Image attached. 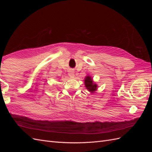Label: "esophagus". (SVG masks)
<instances>
[{
  "label": "esophagus",
  "instance_id": "1",
  "mask_svg": "<svg viewBox=\"0 0 152 152\" xmlns=\"http://www.w3.org/2000/svg\"><path fill=\"white\" fill-rule=\"evenodd\" d=\"M68 75L70 76V77H75L74 72H73V70H70L68 72Z\"/></svg>",
  "mask_w": 152,
  "mask_h": 152
}]
</instances>
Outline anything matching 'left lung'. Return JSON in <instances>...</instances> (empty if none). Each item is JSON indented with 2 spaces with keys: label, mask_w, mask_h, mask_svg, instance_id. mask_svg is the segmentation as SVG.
I'll return each instance as SVG.
<instances>
[{
  "label": "left lung",
  "mask_w": 152,
  "mask_h": 152,
  "mask_svg": "<svg viewBox=\"0 0 152 152\" xmlns=\"http://www.w3.org/2000/svg\"><path fill=\"white\" fill-rule=\"evenodd\" d=\"M84 84L86 89L91 93H94V92L97 90L98 87V85L96 84V82L93 81V78H92L90 75H87L85 77Z\"/></svg>",
  "instance_id": "obj_1"
}]
</instances>
